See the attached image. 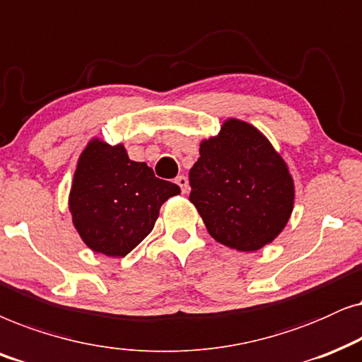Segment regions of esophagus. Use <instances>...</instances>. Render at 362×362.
<instances>
[{"mask_svg":"<svg viewBox=\"0 0 362 362\" xmlns=\"http://www.w3.org/2000/svg\"><path fill=\"white\" fill-rule=\"evenodd\" d=\"M175 184L180 187L182 194H187V192H189V178H187L185 175H178L175 178Z\"/></svg>","mask_w":362,"mask_h":362,"instance_id":"1","label":"esophagus"}]
</instances>
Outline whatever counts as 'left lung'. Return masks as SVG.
I'll return each instance as SVG.
<instances>
[{"label":"left lung","mask_w":362,"mask_h":362,"mask_svg":"<svg viewBox=\"0 0 362 362\" xmlns=\"http://www.w3.org/2000/svg\"><path fill=\"white\" fill-rule=\"evenodd\" d=\"M190 202L216 242L238 252L272 243L290 220L295 184L286 162L257 127L226 119L200 144L189 173Z\"/></svg>","instance_id":"8db88e82"}]
</instances>
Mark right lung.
Instances as JSON below:
<instances>
[{"label": "right lung", "mask_w": 362, "mask_h": 362, "mask_svg": "<svg viewBox=\"0 0 362 362\" xmlns=\"http://www.w3.org/2000/svg\"><path fill=\"white\" fill-rule=\"evenodd\" d=\"M180 187L129 158L122 144L93 139L72 178L69 211L77 233L95 253L122 258L151 233L163 202Z\"/></svg>", "instance_id": "right-lung-1"}]
</instances>
